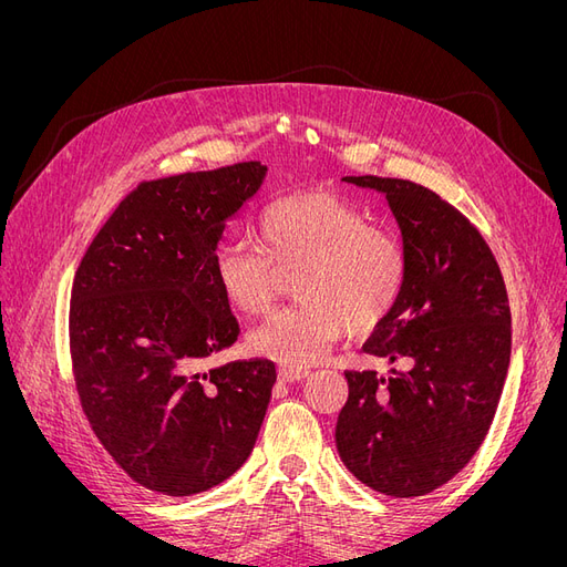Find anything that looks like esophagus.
<instances>
[{
	"instance_id": "esophagus-1",
	"label": "esophagus",
	"mask_w": 567,
	"mask_h": 567,
	"mask_svg": "<svg viewBox=\"0 0 567 567\" xmlns=\"http://www.w3.org/2000/svg\"><path fill=\"white\" fill-rule=\"evenodd\" d=\"M310 375V369H298V367H279V379L284 383H296Z\"/></svg>"
}]
</instances>
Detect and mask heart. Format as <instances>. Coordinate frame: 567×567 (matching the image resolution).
<instances>
[{
    "instance_id": "1",
    "label": "heart",
    "mask_w": 567,
    "mask_h": 567,
    "mask_svg": "<svg viewBox=\"0 0 567 567\" xmlns=\"http://www.w3.org/2000/svg\"><path fill=\"white\" fill-rule=\"evenodd\" d=\"M255 236L260 248L221 244L213 274L234 310L260 315L274 298V267H298L290 284L298 300L248 336L255 354L281 367L319 362L346 329H379L404 293L409 260L400 238L373 227L367 210L331 192L269 203L255 221Z\"/></svg>"
}]
</instances>
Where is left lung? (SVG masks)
I'll list each match as a JSON object with an SVG mask.
<instances>
[{
  "label": "left lung",
  "instance_id": "8db88e82",
  "mask_svg": "<svg viewBox=\"0 0 567 567\" xmlns=\"http://www.w3.org/2000/svg\"><path fill=\"white\" fill-rule=\"evenodd\" d=\"M342 182L383 194L400 227L404 293L362 350L406 369L346 371L336 444L367 487L409 499L452 480L489 431L511 359L508 296L483 234L431 188Z\"/></svg>",
  "mask_w": 567,
  "mask_h": 567
}]
</instances>
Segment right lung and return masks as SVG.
<instances>
[{"label":"right lung","instance_id":"right-lung-1","mask_svg":"<svg viewBox=\"0 0 567 567\" xmlns=\"http://www.w3.org/2000/svg\"><path fill=\"white\" fill-rule=\"evenodd\" d=\"M267 165L144 182L75 271L71 354L82 411L134 483L188 496L250 456L277 369L269 359L203 371L238 340L213 274L227 221L260 192Z\"/></svg>","mask_w":567,"mask_h":567}]
</instances>
